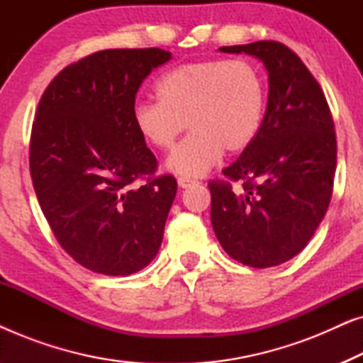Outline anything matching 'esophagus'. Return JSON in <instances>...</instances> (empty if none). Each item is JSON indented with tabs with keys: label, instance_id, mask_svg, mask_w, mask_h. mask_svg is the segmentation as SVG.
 Listing matches in <instances>:
<instances>
[{
	"label": "esophagus",
	"instance_id": "34e87169",
	"mask_svg": "<svg viewBox=\"0 0 363 363\" xmlns=\"http://www.w3.org/2000/svg\"><path fill=\"white\" fill-rule=\"evenodd\" d=\"M193 185H198V182L191 180V178H185V177L178 178V186H180V188H190Z\"/></svg>",
	"mask_w": 363,
	"mask_h": 363
}]
</instances>
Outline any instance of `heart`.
<instances>
[{
  "label": "heart",
  "mask_w": 363,
  "mask_h": 363,
  "mask_svg": "<svg viewBox=\"0 0 363 363\" xmlns=\"http://www.w3.org/2000/svg\"><path fill=\"white\" fill-rule=\"evenodd\" d=\"M155 94L158 101L135 104L133 127L148 145L170 150L188 123L191 133L167 162L185 178L205 175L225 150H246L264 118V81L246 59L182 64L158 79Z\"/></svg>",
  "instance_id": "1"
}]
</instances>
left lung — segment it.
<instances>
[{
	"instance_id": "8db88e82",
	"label": "left lung",
	"mask_w": 363,
	"mask_h": 363,
	"mask_svg": "<svg viewBox=\"0 0 363 363\" xmlns=\"http://www.w3.org/2000/svg\"><path fill=\"white\" fill-rule=\"evenodd\" d=\"M250 54L267 71L269 94L261 130L223 173L241 182H211V225L233 259L279 266L304 250L329 208L337 140L329 106L297 54L276 41L223 46Z\"/></svg>"
}]
</instances>
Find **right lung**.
I'll list each match as a JSON object with an SVG mask.
<instances>
[{"instance_id":"right-lung-1","label":"right lung","mask_w":363,"mask_h":363,"mask_svg":"<svg viewBox=\"0 0 363 363\" xmlns=\"http://www.w3.org/2000/svg\"><path fill=\"white\" fill-rule=\"evenodd\" d=\"M170 59L158 48L94 52L39 101L29 148L38 201L59 245L99 274H133L162 246L177 180L153 177L157 158L132 111L143 79Z\"/></svg>"}]
</instances>
